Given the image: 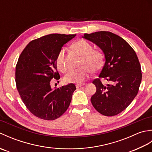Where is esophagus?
Returning <instances> with one entry per match:
<instances>
[{
    "label": "esophagus",
    "instance_id": "34e87169",
    "mask_svg": "<svg viewBox=\"0 0 152 152\" xmlns=\"http://www.w3.org/2000/svg\"><path fill=\"white\" fill-rule=\"evenodd\" d=\"M84 86V84H81V83H80V84H76V88H81L82 86Z\"/></svg>",
    "mask_w": 152,
    "mask_h": 152
}]
</instances>
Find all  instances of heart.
<instances>
[{"label": "heart", "mask_w": 152, "mask_h": 152, "mask_svg": "<svg viewBox=\"0 0 152 152\" xmlns=\"http://www.w3.org/2000/svg\"><path fill=\"white\" fill-rule=\"evenodd\" d=\"M72 48L82 56L80 65L83 66L70 70L64 76V81L67 83H80L88 78L91 71L96 72L101 69L104 63V56L101 51L93 50L91 44L84 40L76 41L72 45ZM64 52L65 49L63 48L56 59L58 69L62 72H65L67 69L64 63Z\"/></svg>", "instance_id": "1"}]
</instances>
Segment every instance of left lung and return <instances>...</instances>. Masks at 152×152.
Returning <instances> with one entry per match:
<instances>
[{"mask_svg":"<svg viewBox=\"0 0 152 152\" xmlns=\"http://www.w3.org/2000/svg\"><path fill=\"white\" fill-rule=\"evenodd\" d=\"M102 50L105 63L93 83L96 88L91 102L100 114L115 115L129 105L138 92L141 66L134 50L118 35L108 31L84 34L82 37ZM101 78L108 83L102 84Z\"/></svg>","mask_w":152,"mask_h":152,"instance_id":"1","label":"left lung"}]
</instances>
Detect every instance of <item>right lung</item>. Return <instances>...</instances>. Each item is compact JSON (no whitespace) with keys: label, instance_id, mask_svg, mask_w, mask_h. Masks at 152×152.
<instances>
[{"label":"right lung","instance_id":"add662e5","mask_svg":"<svg viewBox=\"0 0 152 152\" xmlns=\"http://www.w3.org/2000/svg\"><path fill=\"white\" fill-rule=\"evenodd\" d=\"M76 34H50L32 40L23 50L15 67V83L27 109L37 117L54 120L69 108L74 83L52 89L51 80H59L56 59L61 48Z\"/></svg>","mask_w":152,"mask_h":152}]
</instances>
